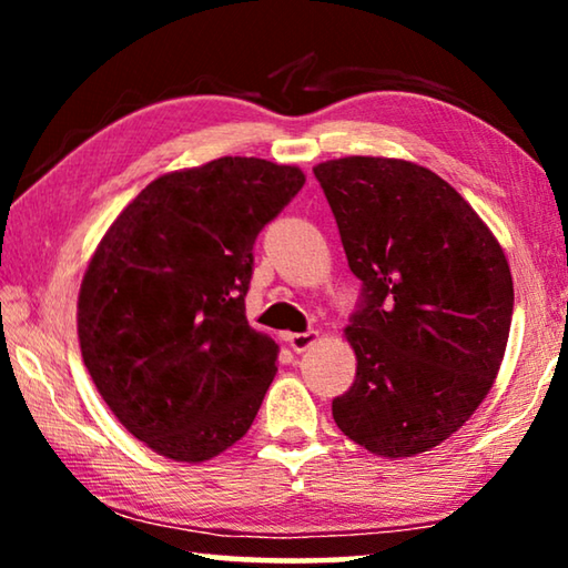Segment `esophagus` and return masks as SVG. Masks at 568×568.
<instances>
[{
  "label": "esophagus",
  "mask_w": 568,
  "mask_h": 568,
  "mask_svg": "<svg viewBox=\"0 0 568 568\" xmlns=\"http://www.w3.org/2000/svg\"><path fill=\"white\" fill-rule=\"evenodd\" d=\"M285 341H287V345H291V348H293L295 353H303V351L311 348V345H313L315 341H318V333H315V331H307V333H287Z\"/></svg>",
  "instance_id": "1"
}]
</instances>
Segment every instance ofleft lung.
I'll use <instances>...</instances> for the list:
<instances>
[{
    "instance_id": "obj_1",
    "label": "left lung",
    "mask_w": 568,
    "mask_h": 568,
    "mask_svg": "<svg viewBox=\"0 0 568 568\" xmlns=\"http://www.w3.org/2000/svg\"><path fill=\"white\" fill-rule=\"evenodd\" d=\"M313 172L363 283L345 328L358 371L333 418L371 454H423L474 416L501 368L514 315L506 255L426 168L355 155Z\"/></svg>"
}]
</instances>
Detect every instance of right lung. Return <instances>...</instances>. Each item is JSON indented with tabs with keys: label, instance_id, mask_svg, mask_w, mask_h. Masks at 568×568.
Returning a JSON list of instances; mask_svg holds the SVG:
<instances>
[{
	"label": "right lung",
	"instance_id": "1",
	"mask_svg": "<svg viewBox=\"0 0 568 568\" xmlns=\"http://www.w3.org/2000/svg\"><path fill=\"white\" fill-rule=\"evenodd\" d=\"M305 175L220 158L152 180L94 250L77 303L84 365L130 434L200 464L247 434L277 345L253 331V245Z\"/></svg>",
	"mask_w": 568,
	"mask_h": 568
}]
</instances>
